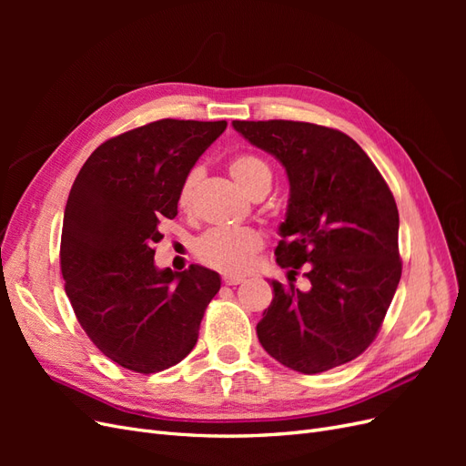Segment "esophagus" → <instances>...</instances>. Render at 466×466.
I'll list each match as a JSON object with an SVG mask.
<instances>
[{"label":"esophagus","mask_w":466,"mask_h":466,"mask_svg":"<svg viewBox=\"0 0 466 466\" xmlns=\"http://www.w3.org/2000/svg\"><path fill=\"white\" fill-rule=\"evenodd\" d=\"M223 281H225V286H238V284H243V281H245V278H243V276H233V274H225V276H223Z\"/></svg>","instance_id":"esophagus-1"}]
</instances>
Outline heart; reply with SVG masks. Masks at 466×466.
<instances>
[{
	"instance_id": "obj_1",
	"label": "heart",
	"mask_w": 466,
	"mask_h": 466,
	"mask_svg": "<svg viewBox=\"0 0 466 466\" xmlns=\"http://www.w3.org/2000/svg\"><path fill=\"white\" fill-rule=\"evenodd\" d=\"M229 175L247 196H255L262 190H270L272 171L268 163L257 155L241 153L229 161ZM202 180V168L192 167L182 178L177 194V204L180 209H190L194 204V194ZM262 248V235L250 228H223L211 229L196 241V255L211 268H218L228 274H243L248 270L257 252Z\"/></svg>"
}]
</instances>
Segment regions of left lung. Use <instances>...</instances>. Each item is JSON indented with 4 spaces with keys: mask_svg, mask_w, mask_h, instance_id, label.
Here are the masks:
<instances>
[{
    "mask_svg": "<svg viewBox=\"0 0 466 466\" xmlns=\"http://www.w3.org/2000/svg\"><path fill=\"white\" fill-rule=\"evenodd\" d=\"M252 146L284 165L289 180L274 299L257 324L262 348L286 368L322 373L365 351L399 288V209L385 178L350 136L293 120H233ZM308 264L312 288L292 286Z\"/></svg>",
    "mask_w": 466,
    "mask_h": 466,
    "instance_id": "8db88e82",
    "label": "left lung"
}]
</instances>
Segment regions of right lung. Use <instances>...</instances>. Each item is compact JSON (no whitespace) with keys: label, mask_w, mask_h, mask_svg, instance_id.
I'll return each instance as SVG.
<instances>
[{"label":"right lung","mask_w":466,"mask_h":466,"mask_svg":"<svg viewBox=\"0 0 466 466\" xmlns=\"http://www.w3.org/2000/svg\"><path fill=\"white\" fill-rule=\"evenodd\" d=\"M228 122L165 118L106 139L81 167L64 211L60 264L81 329L136 373H157L198 342L219 274L155 266L161 225L178 214L182 178Z\"/></svg>","instance_id":"obj_1"}]
</instances>
